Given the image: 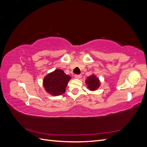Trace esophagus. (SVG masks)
Masks as SVG:
<instances>
[{"label": "esophagus", "mask_w": 147, "mask_h": 147, "mask_svg": "<svg viewBox=\"0 0 147 147\" xmlns=\"http://www.w3.org/2000/svg\"><path fill=\"white\" fill-rule=\"evenodd\" d=\"M82 77V75H75V78L76 79H80Z\"/></svg>", "instance_id": "34e87169"}]
</instances>
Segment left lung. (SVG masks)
Masks as SVG:
<instances>
[{"label": "left lung", "mask_w": 147, "mask_h": 147, "mask_svg": "<svg viewBox=\"0 0 147 147\" xmlns=\"http://www.w3.org/2000/svg\"><path fill=\"white\" fill-rule=\"evenodd\" d=\"M85 83L87 85V89L90 91H94L100 86V81L96 75L92 74L90 76L87 77L85 80Z\"/></svg>", "instance_id": "obj_1"}]
</instances>
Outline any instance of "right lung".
<instances>
[{"mask_svg":"<svg viewBox=\"0 0 147 147\" xmlns=\"http://www.w3.org/2000/svg\"><path fill=\"white\" fill-rule=\"evenodd\" d=\"M71 78L63 70L57 69L45 75L43 80V86L49 94L53 96H60L65 92Z\"/></svg>","mask_w":147,"mask_h":147,"instance_id":"add662e5","label":"right lung"}]
</instances>
